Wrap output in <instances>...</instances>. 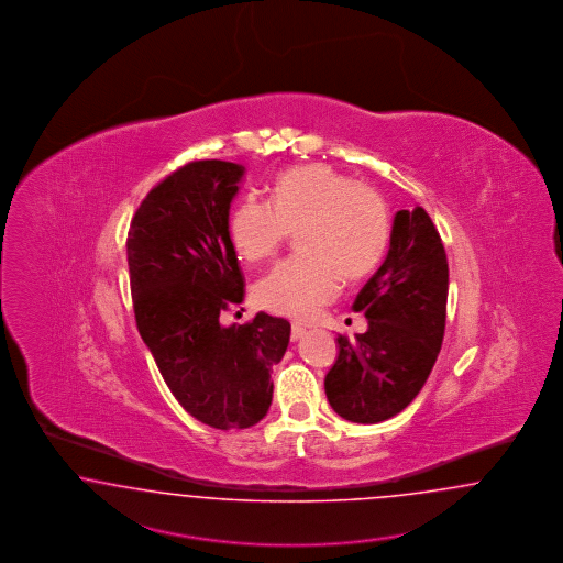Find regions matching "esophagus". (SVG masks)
<instances>
[{"label":"esophagus","instance_id":"esophagus-1","mask_svg":"<svg viewBox=\"0 0 563 563\" xmlns=\"http://www.w3.org/2000/svg\"><path fill=\"white\" fill-rule=\"evenodd\" d=\"M305 335V328L303 325H299V323H292L290 325V340L292 342H297V340H301Z\"/></svg>","mask_w":563,"mask_h":563}]
</instances>
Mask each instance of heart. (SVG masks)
Listing matches in <instances>:
<instances>
[{"label": "heart", "mask_w": 563, "mask_h": 563, "mask_svg": "<svg viewBox=\"0 0 563 563\" xmlns=\"http://www.w3.org/2000/svg\"><path fill=\"white\" fill-rule=\"evenodd\" d=\"M297 232L301 258L276 264L254 295L273 313L309 320L334 301L340 276L358 280L379 264L389 219L371 186L320 162L283 172L271 202L245 197L229 214L231 243L252 264L273 258Z\"/></svg>", "instance_id": "obj_1"}]
</instances>
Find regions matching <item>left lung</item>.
Here are the masks:
<instances>
[{
  "label": "left lung",
  "mask_w": 563,
  "mask_h": 563,
  "mask_svg": "<svg viewBox=\"0 0 563 563\" xmlns=\"http://www.w3.org/2000/svg\"><path fill=\"white\" fill-rule=\"evenodd\" d=\"M449 264L441 235L422 207L397 211L389 252L356 295L365 334L338 335L325 396L338 416L377 424L408 408L441 352Z\"/></svg>",
  "instance_id": "8db88e82"
}]
</instances>
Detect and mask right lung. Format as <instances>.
Listing matches in <instances>:
<instances>
[{
	"label": "right lung",
	"mask_w": 563,
	"mask_h": 563,
	"mask_svg": "<svg viewBox=\"0 0 563 563\" xmlns=\"http://www.w3.org/2000/svg\"><path fill=\"white\" fill-rule=\"evenodd\" d=\"M245 167L200 159L172 172L139 205L126 238L139 334L178 404L202 424L250 428L273 401V365L290 323L268 313L219 318L243 301L229 207Z\"/></svg>",
	"instance_id": "add662e5"
}]
</instances>
